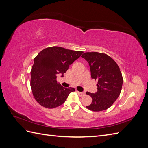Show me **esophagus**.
Wrapping results in <instances>:
<instances>
[{
    "mask_svg": "<svg viewBox=\"0 0 148 148\" xmlns=\"http://www.w3.org/2000/svg\"><path fill=\"white\" fill-rule=\"evenodd\" d=\"M77 93L78 94V95L79 96H81V97H82V96H84V95H85V93L84 92H79V91H77Z\"/></svg>",
    "mask_w": 148,
    "mask_h": 148,
    "instance_id": "esophagus-1",
    "label": "esophagus"
}]
</instances>
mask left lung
<instances>
[{
    "instance_id": "left-lung-1",
    "label": "left lung",
    "mask_w": 148,
    "mask_h": 148,
    "mask_svg": "<svg viewBox=\"0 0 148 148\" xmlns=\"http://www.w3.org/2000/svg\"><path fill=\"white\" fill-rule=\"evenodd\" d=\"M82 57L89 63L91 78L97 82V92H86L92 97L91 104L86 108L95 112L106 110L117 100L122 90L123 77L119 66L104 53L85 52Z\"/></svg>"
}]
</instances>
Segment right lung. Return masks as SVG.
Returning a JSON list of instances; mask_svg holds the SVG:
<instances>
[{
	"instance_id": "right-lung-1",
	"label": "right lung",
	"mask_w": 148,
	"mask_h": 148,
	"mask_svg": "<svg viewBox=\"0 0 148 148\" xmlns=\"http://www.w3.org/2000/svg\"><path fill=\"white\" fill-rule=\"evenodd\" d=\"M83 51L53 46L43 49L34 59L30 85L35 100L42 107L55 108L64 104L73 88L57 84V75L64 73L70 65L81 56Z\"/></svg>"
}]
</instances>
